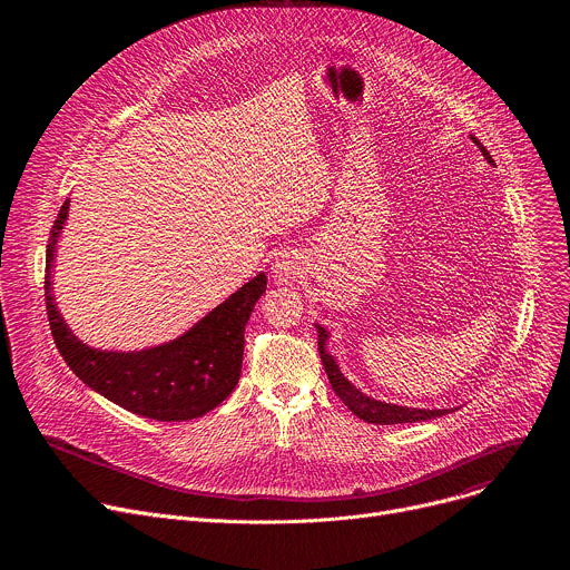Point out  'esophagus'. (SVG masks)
<instances>
[{"instance_id": "esophagus-1", "label": "esophagus", "mask_w": 570, "mask_h": 570, "mask_svg": "<svg viewBox=\"0 0 570 570\" xmlns=\"http://www.w3.org/2000/svg\"><path fill=\"white\" fill-rule=\"evenodd\" d=\"M273 275L279 279V282H295L299 275H302V268H299V264H297V259L295 257H291V255H282L277 262H275V266H273Z\"/></svg>"}]
</instances>
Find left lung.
Returning <instances> with one entry per match:
<instances>
[{"mask_svg": "<svg viewBox=\"0 0 570 570\" xmlns=\"http://www.w3.org/2000/svg\"><path fill=\"white\" fill-rule=\"evenodd\" d=\"M473 144L480 148V153L484 155L487 161L494 159L492 155L487 153V148L480 144V139L471 137ZM317 330V350H320V358H322V365H324V372H327L330 376V383L334 387V392L341 396V401L347 405V409L361 417L363 422H370V424H409V422H426V420H435V417H442L446 415L449 411H417V409H409V405H394V403H385V401H376L367 394H363L361 390H356L341 372V367L336 365L334 356L327 354V350H324V345H327V332H324L320 324H315Z\"/></svg>", "mask_w": 570, "mask_h": 570, "instance_id": "8db88e82", "label": "left lung"}]
</instances>
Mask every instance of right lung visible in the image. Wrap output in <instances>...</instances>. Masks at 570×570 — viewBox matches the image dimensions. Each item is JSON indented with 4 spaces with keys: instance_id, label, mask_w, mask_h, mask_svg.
Masks as SVG:
<instances>
[{
    "instance_id": "obj_1",
    "label": "right lung",
    "mask_w": 570,
    "mask_h": 570,
    "mask_svg": "<svg viewBox=\"0 0 570 570\" xmlns=\"http://www.w3.org/2000/svg\"><path fill=\"white\" fill-rule=\"evenodd\" d=\"M67 212L69 200L62 203L53 220L45 271L47 317L65 363L92 390L148 420L187 422L214 411L238 383L243 343H246L243 334L255 302L266 293V275L262 273L240 286L191 332L169 345L132 354L90 350L67 330L49 288L53 250Z\"/></svg>"
}]
</instances>
